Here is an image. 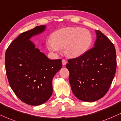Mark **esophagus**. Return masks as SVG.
<instances>
[{
    "instance_id": "obj_1",
    "label": "esophagus",
    "mask_w": 121,
    "mask_h": 121,
    "mask_svg": "<svg viewBox=\"0 0 121 121\" xmlns=\"http://www.w3.org/2000/svg\"><path fill=\"white\" fill-rule=\"evenodd\" d=\"M66 64H67V61L66 60H65V59L62 60V65H65Z\"/></svg>"
}]
</instances>
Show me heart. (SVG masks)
Returning <instances> with one entry per match:
<instances>
[{
	"label": "heart",
	"mask_w": 121,
	"mask_h": 121,
	"mask_svg": "<svg viewBox=\"0 0 121 121\" xmlns=\"http://www.w3.org/2000/svg\"><path fill=\"white\" fill-rule=\"evenodd\" d=\"M52 39L47 41V48L50 51L59 53L64 49L67 57L77 58L89 50L93 42L90 31L80 27H66L53 33Z\"/></svg>",
	"instance_id": "1"
}]
</instances>
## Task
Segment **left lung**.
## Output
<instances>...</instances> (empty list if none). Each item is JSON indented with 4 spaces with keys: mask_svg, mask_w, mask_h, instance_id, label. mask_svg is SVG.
<instances>
[{
    "mask_svg": "<svg viewBox=\"0 0 121 121\" xmlns=\"http://www.w3.org/2000/svg\"><path fill=\"white\" fill-rule=\"evenodd\" d=\"M95 32L94 47L80 57L69 60L66 66L73 94L84 102H94L104 96L117 66L114 45L101 32Z\"/></svg>",
    "mask_w": 121,
    "mask_h": 121,
    "instance_id": "left-lung-1",
    "label": "left lung"
}]
</instances>
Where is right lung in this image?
Returning a JSON list of instances; mask_svg holds the SVG:
<instances>
[{
  "label": "right lung",
  "instance_id": "right-lung-1",
  "mask_svg": "<svg viewBox=\"0 0 121 121\" xmlns=\"http://www.w3.org/2000/svg\"><path fill=\"white\" fill-rule=\"evenodd\" d=\"M45 25L21 33L8 47L5 70L14 93L27 104L39 105L52 94V79L61 69V60H50L30 40L45 30Z\"/></svg>",
  "mask_w": 121,
  "mask_h": 121
}]
</instances>
